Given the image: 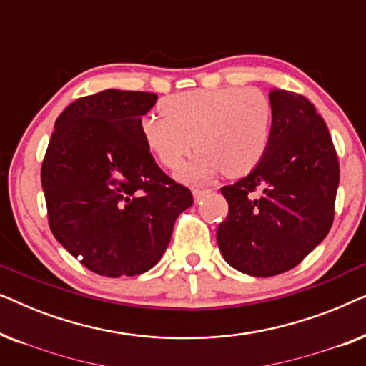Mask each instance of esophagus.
I'll list each match as a JSON object with an SVG mask.
<instances>
[{
	"mask_svg": "<svg viewBox=\"0 0 366 366\" xmlns=\"http://www.w3.org/2000/svg\"><path fill=\"white\" fill-rule=\"evenodd\" d=\"M209 193V189H193V197H194V202H202V199L207 197V194Z\"/></svg>",
	"mask_w": 366,
	"mask_h": 366,
	"instance_id": "obj_1",
	"label": "esophagus"
}]
</instances>
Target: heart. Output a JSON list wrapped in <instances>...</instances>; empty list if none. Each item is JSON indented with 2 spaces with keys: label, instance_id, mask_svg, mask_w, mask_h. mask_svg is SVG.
Instances as JSON below:
<instances>
[{
  "label": "heart",
  "instance_id": "1",
  "mask_svg": "<svg viewBox=\"0 0 366 366\" xmlns=\"http://www.w3.org/2000/svg\"><path fill=\"white\" fill-rule=\"evenodd\" d=\"M158 107L162 114L142 119V134L164 168L178 169L197 147L188 177H242L267 153L273 108L258 88L193 89L169 94Z\"/></svg>",
  "mask_w": 366,
  "mask_h": 366
}]
</instances>
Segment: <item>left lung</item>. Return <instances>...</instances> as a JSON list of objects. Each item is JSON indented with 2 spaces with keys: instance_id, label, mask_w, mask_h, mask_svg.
Instances as JSON below:
<instances>
[{
  "instance_id": "1",
  "label": "left lung",
  "mask_w": 366,
  "mask_h": 366,
  "mask_svg": "<svg viewBox=\"0 0 366 366\" xmlns=\"http://www.w3.org/2000/svg\"><path fill=\"white\" fill-rule=\"evenodd\" d=\"M269 102L267 153L248 177L222 188L228 217L217 232L227 263L252 277L288 272L323 242L340 182L332 137L313 104L285 89H273Z\"/></svg>"
}]
</instances>
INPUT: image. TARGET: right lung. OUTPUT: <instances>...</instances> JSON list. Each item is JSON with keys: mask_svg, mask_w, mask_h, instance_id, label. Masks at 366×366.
<instances>
[{"mask_svg": "<svg viewBox=\"0 0 366 366\" xmlns=\"http://www.w3.org/2000/svg\"><path fill=\"white\" fill-rule=\"evenodd\" d=\"M157 99L122 89L78 98L58 117L44 154L49 228L103 277L152 269L193 204L192 192L158 167L143 139L142 118Z\"/></svg>", "mask_w": 366, "mask_h": 366, "instance_id": "1", "label": "right lung"}]
</instances>
